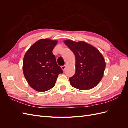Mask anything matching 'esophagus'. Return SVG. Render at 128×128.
I'll list each match as a JSON object with an SVG mask.
<instances>
[{"label":"esophagus","instance_id":"34e87169","mask_svg":"<svg viewBox=\"0 0 128 128\" xmlns=\"http://www.w3.org/2000/svg\"><path fill=\"white\" fill-rule=\"evenodd\" d=\"M66 67H67V66L65 65V66H62L61 68H62V69L64 71V70L66 69Z\"/></svg>","mask_w":128,"mask_h":128}]
</instances>
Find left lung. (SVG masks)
Listing matches in <instances>:
<instances>
[{
  "instance_id": "left-lung-1",
  "label": "left lung",
  "mask_w": 128,
  "mask_h": 128,
  "mask_svg": "<svg viewBox=\"0 0 128 128\" xmlns=\"http://www.w3.org/2000/svg\"><path fill=\"white\" fill-rule=\"evenodd\" d=\"M64 43L76 58V72L69 78L72 86L81 90L95 88L104 76L106 62L99 50L84 41L76 42L67 40Z\"/></svg>"
}]
</instances>
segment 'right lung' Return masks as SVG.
<instances>
[{"instance_id": "add662e5", "label": "right lung", "mask_w": 128, "mask_h": 128, "mask_svg": "<svg viewBox=\"0 0 128 128\" xmlns=\"http://www.w3.org/2000/svg\"><path fill=\"white\" fill-rule=\"evenodd\" d=\"M57 44L56 40L41 39L25 54L23 61L24 76L30 87L38 92L47 91L53 88L58 76L63 73L52 53Z\"/></svg>"}]
</instances>
